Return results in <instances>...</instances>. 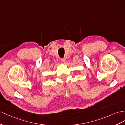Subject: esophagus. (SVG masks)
<instances>
[{
	"label": "esophagus",
	"mask_w": 125,
	"mask_h": 125,
	"mask_svg": "<svg viewBox=\"0 0 125 125\" xmlns=\"http://www.w3.org/2000/svg\"><path fill=\"white\" fill-rule=\"evenodd\" d=\"M61 61L63 63H65L66 62V58H63V59H61Z\"/></svg>",
	"instance_id": "esophagus-1"
}]
</instances>
